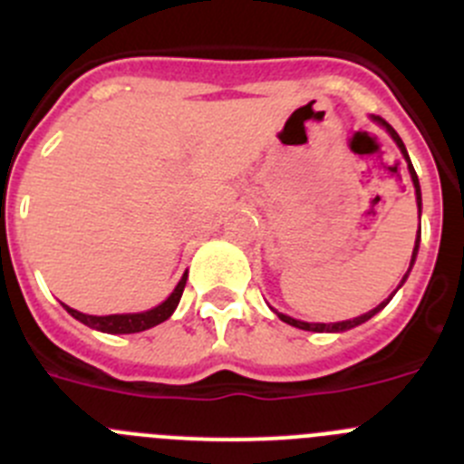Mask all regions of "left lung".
I'll use <instances>...</instances> for the list:
<instances>
[{"instance_id":"1","label":"left lung","mask_w":464,"mask_h":464,"mask_svg":"<svg viewBox=\"0 0 464 464\" xmlns=\"http://www.w3.org/2000/svg\"><path fill=\"white\" fill-rule=\"evenodd\" d=\"M372 121H377V124H380V126H384V129H386V133H389L391 138H393V142L398 144V149H401V151H402V156H405V160H407V168H410V174H411V181H414V190H416V204H419V218H420V186H419V177H416V172H414V165H411V160H410V154H407L405 144H402L401 135H398L396 130H393V126H391L389 121H384V119H382V117H372ZM419 229H420V225H419ZM416 253H419V239H416V244H414V250H411V262H410V269H407V274L402 276L401 285L405 283V280H407V276H410V271H411V266H414ZM401 285H398V287H401ZM393 295H396V292H393ZM393 295H391L389 299H386V301H382V304L377 305V308L368 310V313H365V315H361V317H354V320H345V322H334V324H317V322H315V324H313V322H301V320H295V317H290V315H283V313H278V310H274V313H276V315L280 317V320L285 322V324L296 326V329H304V331H317V334H340V331L354 329V326L363 324V322H368V320H371L372 315H377V313H380V310L384 308V305L389 304L391 299H393Z\"/></svg>"}]
</instances>
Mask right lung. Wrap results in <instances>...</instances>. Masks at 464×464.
<instances>
[{
	"label": "right lung",
	"instance_id": "obj_1",
	"mask_svg": "<svg viewBox=\"0 0 464 464\" xmlns=\"http://www.w3.org/2000/svg\"><path fill=\"white\" fill-rule=\"evenodd\" d=\"M186 278H188V274L181 276L179 285L174 287V292L163 301V304L156 305V308L151 310H144V313H126V315L99 317V315H84V313H80V310L75 308H68V305H63V308L68 310V315H73L78 322H82V324L92 326V329L96 331H103V334H140V331L151 329V326L160 324V322H165L169 315H172L174 308L179 305L181 295H184Z\"/></svg>",
	"mask_w": 464,
	"mask_h": 464
}]
</instances>
